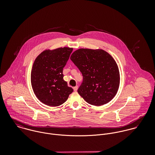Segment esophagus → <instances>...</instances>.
<instances>
[{
	"label": "esophagus",
	"instance_id": "esophagus-1",
	"mask_svg": "<svg viewBox=\"0 0 155 155\" xmlns=\"http://www.w3.org/2000/svg\"><path fill=\"white\" fill-rule=\"evenodd\" d=\"M78 89V86H76V87H73V89H74V91H77Z\"/></svg>",
	"mask_w": 155,
	"mask_h": 155
}]
</instances>
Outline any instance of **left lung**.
Masks as SVG:
<instances>
[{
	"mask_svg": "<svg viewBox=\"0 0 155 155\" xmlns=\"http://www.w3.org/2000/svg\"><path fill=\"white\" fill-rule=\"evenodd\" d=\"M70 60L82 73L83 81L78 92L88 103L101 106L114 98L120 76L109 54L102 49H79L71 54Z\"/></svg>",
	"mask_w": 155,
	"mask_h": 155,
	"instance_id": "1",
	"label": "left lung"
}]
</instances>
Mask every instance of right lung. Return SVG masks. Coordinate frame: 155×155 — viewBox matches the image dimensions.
<instances>
[{
  "label": "right lung",
  "mask_w": 155,
  "mask_h": 155,
  "mask_svg": "<svg viewBox=\"0 0 155 155\" xmlns=\"http://www.w3.org/2000/svg\"><path fill=\"white\" fill-rule=\"evenodd\" d=\"M73 48L46 50L36 58L31 72V84L37 98L45 104L56 107L66 101L73 89L64 79L63 68Z\"/></svg>",
  "instance_id": "1"
}]
</instances>
